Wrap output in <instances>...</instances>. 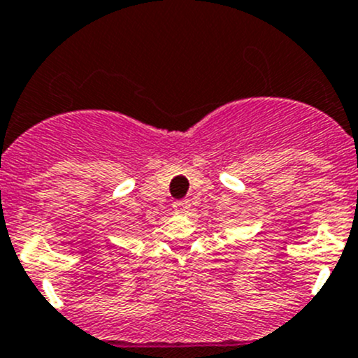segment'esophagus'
Segmentation results:
<instances>
[{
	"label": "esophagus",
	"instance_id": "1",
	"mask_svg": "<svg viewBox=\"0 0 358 358\" xmlns=\"http://www.w3.org/2000/svg\"><path fill=\"white\" fill-rule=\"evenodd\" d=\"M173 208H175L176 213H189V209H190V201H187V199L176 201L175 204H173Z\"/></svg>",
	"mask_w": 358,
	"mask_h": 358
}]
</instances>
